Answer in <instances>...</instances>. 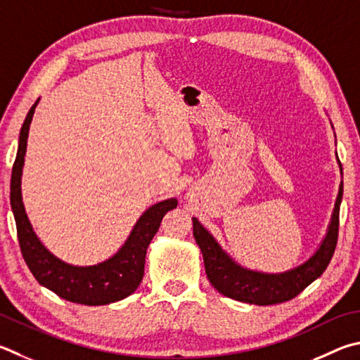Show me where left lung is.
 I'll list each match as a JSON object with an SVG mask.
<instances>
[{
	"instance_id": "left-lung-1",
	"label": "left lung",
	"mask_w": 360,
	"mask_h": 360,
	"mask_svg": "<svg viewBox=\"0 0 360 360\" xmlns=\"http://www.w3.org/2000/svg\"><path fill=\"white\" fill-rule=\"evenodd\" d=\"M343 195V182L340 186L335 202L334 215L319 250L313 257L296 269L285 274H259L239 267L234 261L221 252L219 244L209 234L197 219L193 220V236L201 248L205 269L209 282L219 292L240 302L255 305H274L291 300L302 292L307 286L321 276L334 257L338 224H340V202Z\"/></svg>"
}]
</instances>
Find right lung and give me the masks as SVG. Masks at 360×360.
Masks as SVG:
<instances>
[{
  "instance_id": "1",
  "label": "right lung",
  "mask_w": 360,
  "mask_h": 360,
  "mask_svg": "<svg viewBox=\"0 0 360 360\" xmlns=\"http://www.w3.org/2000/svg\"><path fill=\"white\" fill-rule=\"evenodd\" d=\"M36 103L30 108L25 117L11 178V206L14 211L17 238L23 258L39 283L69 302L83 305H105L116 302V300L130 296L139 288L143 272H145L148 245L153 240L154 234L158 233L163 215L178 206V201L172 198L149 207L136 221L121 250L101 264L75 267L55 258L39 243L22 202V168L26 153V140H28L30 124L32 115H34Z\"/></svg>"
}]
</instances>
